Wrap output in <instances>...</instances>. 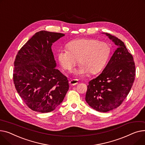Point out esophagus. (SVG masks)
I'll list each match as a JSON object with an SVG mask.
<instances>
[{
	"label": "esophagus",
	"instance_id": "1",
	"mask_svg": "<svg viewBox=\"0 0 145 145\" xmlns=\"http://www.w3.org/2000/svg\"><path fill=\"white\" fill-rule=\"evenodd\" d=\"M78 83V81L77 80H75V79H72L69 82V84L70 86H75V85L77 84Z\"/></svg>",
	"mask_w": 145,
	"mask_h": 145
}]
</instances>
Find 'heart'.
<instances>
[{
    "label": "heart",
    "instance_id": "heart-1",
    "mask_svg": "<svg viewBox=\"0 0 145 145\" xmlns=\"http://www.w3.org/2000/svg\"><path fill=\"white\" fill-rule=\"evenodd\" d=\"M67 47L68 50L58 51V60L64 70L69 71L79 61L80 64L74 71V73L78 75L88 72L91 74L99 72L105 65L111 52L107 43L96 39L74 40L68 42Z\"/></svg>",
    "mask_w": 145,
    "mask_h": 145
}]
</instances>
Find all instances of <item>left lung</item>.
Listing matches in <instances>:
<instances>
[{
	"label": "left lung",
	"mask_w": 145,
	"mask_h": 145,
	"mask_svg": "<svg viewBox=\"0 0 145 145\" xmlns=\"http://www.w3.org/2000/svg\"><path fill=\"white\" fill-rule=\"evenodd\" d=\"M104 34L118 47L102 73L89 82L86 101L97 111L106 112L120 106L128 95L136 70L133 56L124 42L109 33Z\"/></svg>",
	"instance_id": "8db88e82"
}]
</instances>
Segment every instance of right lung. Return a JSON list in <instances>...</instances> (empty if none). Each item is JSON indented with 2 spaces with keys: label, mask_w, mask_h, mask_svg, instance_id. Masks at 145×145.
<instances>
[{
  "label": "right lung",
  "mask_w": 145,
  "mask_h": 145,
  "mask_svg": "<svg viewBox=\"0 0 145 145\" xmlns=\"http://www.w3.org/2000/svg\"><path fill=\"white\" fill-rule=\"evenodd\" d=\"M65 36L45 30L37 32L19 51L14 62L15 88L27 106L47 113L60 104L69 89V81L58 70L52 50Z\"/></svg>",
  "instance_id": "add662e5"
}]
</instances>
